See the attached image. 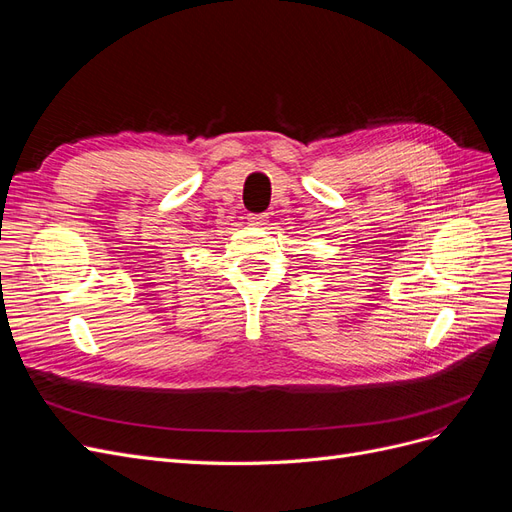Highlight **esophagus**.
Returning <instances> with one entry per match:
<instances>
[{"label": "esophagus", "mask_w": 512, "mask_h": 512, "mask_svg": "<svg viewBox=\"0 0 512 512\" xmlns=\"http://www.w3.org/2000/svg\"><path fill=\"white\" fill-rule=\"evenodd\" d=\"M247 222H250L252 226H267L269 215L267 213H252V215H247Z\"/></svg>", "instance_id": "obj_1"}]
</instances>
